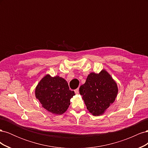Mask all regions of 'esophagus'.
Segmentation results:
<instances>
[{
    "instance_id": "esophagus-1",
    "label": "esophagus",
    "mask_w": 148,
    "mask_h": 148,
    "mask_svg": "<svg viewBox=\"0 0 148 148\" xmlns=\"http://www.w3.org/2000/svg\"><path fill=\"white\" fill-rule=\"evenodd\" d=\"M75 92L76 94H78V93H79V89L78 88V89H75Z\"/></svg>"
}]
</instances>
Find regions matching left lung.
<instances>
[{"mask_svg": "<svg viewBox=\"0 0 148 148\" xmlns=\"http://www.w3.org/2000/svg\"><path fill=\"white\" fill-rule=\"evenodd\" d=\"M79 91L89 112L100 116L113 104L119 89L113 78L103 69L99 73H89Z\"/></svg>", "mask_w": 148, "mask_h": 148, "instance_id": "left-lung-1", "label": "left lung"}]
</instances>
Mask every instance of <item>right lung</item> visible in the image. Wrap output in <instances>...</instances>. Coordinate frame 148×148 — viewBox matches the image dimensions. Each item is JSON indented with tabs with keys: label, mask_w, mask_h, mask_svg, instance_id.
<instances>
[{
	"label": "right lung",
	"mask_w": 148,
	"mask_h": 148,
	"mask_svg": "<svg viewBox=\"0 0 148 148\" xmlns=\"http://www.w3.org/2000/svg\"><path fill=\"white\" fill-rule=\"evenodd\" d=\"M75 95L64 78L59 76L52 77L49 74L40 80L35 89V96L42 106L55 115L65 113L69 107L71 98Z\"/></svg>",
	"instance_id": "obj_1"
}]
</instances>
